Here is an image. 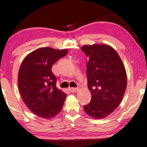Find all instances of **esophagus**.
<instances>
[{"label":"esophagus","instance_id":"34e87169","mask_svg":"<svg viewBox=\"0 0 147 147\" xmlns=\"http://www.w3.org/2000/svg\"><path fill=\"white\" fill-rule=\"evenodd\" d=\"M69 90L71 92H77L78 91V88H69Z\"/></svg>","mask_w":147,"mask_h":147}]
</instances>
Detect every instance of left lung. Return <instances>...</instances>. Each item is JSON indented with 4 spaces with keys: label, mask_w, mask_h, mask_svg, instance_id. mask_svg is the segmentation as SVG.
Instances as JSON below:
<instances>
[{
    "label": "left lung",
    "mask_w": 147,
    "mask_h": 147,
    "mask_svg": "<svg viewBox=\"0 0 147 147\" xmlns=\"http://www.w3.org/2000/svg\"><path fill=\"white\" fill-rule=\"evenodd\" d=\"M89 57L88 87L91 102L84 106L86 113L96 119L105 118L118 108L127 86V77L120 56L111 46L94 44L82 46Z\"/></svg>",
    "instance_id": "1"
}]
</instances>
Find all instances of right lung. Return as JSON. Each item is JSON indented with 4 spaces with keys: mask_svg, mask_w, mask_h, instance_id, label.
<instances>
[{
    "mask_svg": "<svg viewBox=\"0 0 147 147\" xmlns=\"http://www.w3.org/2000/svg\"><path fill=\"white\" fill-rule=\"evenodd\" d=\"M67 52L41 47L28 54L22 62L18 74L19 92L27 108L39 117H55L63 107L66 94L56 87L57 78L51 68Z\"/></svg>",
    "mask_w": 147,
    "mask_h": 147,
    "instance_id": "obj_1",
    "label": "right lung"
}]
</instances>
